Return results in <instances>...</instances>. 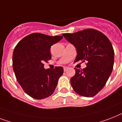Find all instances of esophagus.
I'll return each instance as SVG.
<instances>
[{"mask_svg": "<svg viewBox=\"0 0 122 122\" xmlns=\"http://www.w3.org/2000/svg\"><path fill=\"white\" fill-rule=\"evenodd\" d=\"M68 70V68H67V67H64V72H66V71H67Z\"/></svg>", "mask_w": 122, "mask_h": 122, "instance_id": "obj_1", "label": "esophagus"}]
</instances>
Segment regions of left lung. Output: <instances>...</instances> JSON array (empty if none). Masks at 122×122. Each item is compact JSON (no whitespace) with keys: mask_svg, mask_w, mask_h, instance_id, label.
Listing matches in <instances>:
<instances>
[{"mask_svg":"<svg viewBox=\"0 0 122 122\" xmlns=\"http://www.w3.org/2000/svg\"><path fill=\"white\" fill-rule=\"evenodd\" d=\"M63 36L76 49L75 63L87 61L86 67L83 70L75 68L76 73L70 80L73 90L83 97L96 95L112 72L114 51L112 43L102 32L93 29Z\"/></svg>","mask_w":122,"mask_h":122,"instance_id":"8db88e82","label":"left lung"}]
</instances>
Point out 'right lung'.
I'll return each instance as SVG.
<instances>
[{"mask_svg":"<svg viewBox=\"0 0 122 122\" xmlns=\"http://www.w3.org/2000/svg\"><path fill=\"white\" fill-rule=\"evenodd\" d=\"M63 39L32 33L20 41L12 56L13 70L17 81L28 95L41 100L51 96L58 85L63 68L44 69V63L51 59V46Z\"/></svg>","mask_w":122,"mask_h":122,"instance_id":"add662e5","label":"right lung"}]
</instances>
